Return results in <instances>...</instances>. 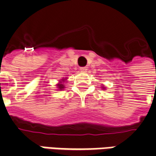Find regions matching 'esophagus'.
<instances>
[{"label": "esophagus", "mask_w": 156, "mask_h": 156, "mask_svg": "<svg viewBox=\"0 0 156 156\" xmlns=\"http://www.w3.org/2000/svg\"><path fill=\"white\" fill-rule=\"evenodd\" d=\"M87 68H86V67H83V68H80V71H81L82 73H86L87 72Z\"/></svg>", "instance_id": "34e87169"}]
</instances>
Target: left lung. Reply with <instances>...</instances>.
I'll return each mask as SVG.
<instances>
[{
  "label": "left lung",
  "instance_id": "left-lung-1",
  "mask_svg": "<svg viewBox=\"0 0 156 156\" xmlns=\"http://www.w3.org/2000/svg\"><path fill=\"white\" fill-rule=\"evenodd\" d=\"M101 87H101V88H102V89H103V90L106 89V87H105L104 86H103V85H102V86H101Z\"/></svg>",
  "mask_w": 156,
  "mask_h": 156
}]
</instances>
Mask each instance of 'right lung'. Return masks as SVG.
<instances>
[{"instance_id": "1", "label": "right lung", "mask_w": 156, "mask_h": 156, "mask_svg": "<svg viewBox=\"0 0 156 156\" xmlns=\"http://www.w3.org/2000/svg\"><path fill=\"white\" fill-rule=\"evenodd\" d=\"M67 79L68 78H62L61 80H59V82L56 84V86H57V90L58 91H62V90L65 87V85H64V83L67 82Z\"/></svg>"}]
</instances>
